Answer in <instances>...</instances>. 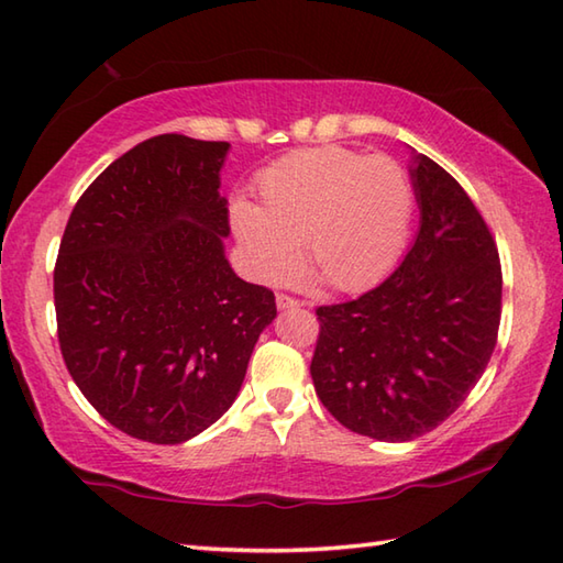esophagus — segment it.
<instances>
[{"instance_id":"obj_1","label":"esophagus","mask_w":563,"mask_h":563,"mask_svg":"<svg viewBox=\"0 0 563 563\" xmlns=\"http://www.w3.org/2000/svg\"><path fill=\"white\" fill-rule=\"evenodd\" d=\"M275 305H278V309H292V307H300L302 302L295 300V297H290V295L278 292L275 295Z\"/></svg>"}]
</instances>
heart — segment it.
Listing matches in <instances>:
<instances>
[{"label":"heart","mask_w":563,"mask_h":563,"mask_svg":"<svg viewBox=\"0 0 563 563\" xmlns=\"http://www.w3.org/2000/svg\"><path fill=\"white\" fill-rule=\"evenodd\" d=\"M261 206L236 198L230 222L249 273L283 283L305 254L341 292L385 278L409 236L413 190L409 174L385 154L309 147L258 176Z\"/></svg>","instance_id":"obj_1"}]
</instances>
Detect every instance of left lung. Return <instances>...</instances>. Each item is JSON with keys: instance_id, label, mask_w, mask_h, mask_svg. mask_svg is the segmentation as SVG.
Masks as SVG:
<instances>
[{"instance_id": "8db88e82", "label": "left lung", "mask_w": 563, "mask_h": 563, "mask_svg": "<svg viewBox=\"0 0 563 563\" xmlns=\"http://www.w3.org/2000/svg\"><path fill=\"white\" fill-rule=\"evenodd\" d=\"M421 227L401 266L351 302L317 309L309 373L353 433L406 442L460 409L492 361L500 324L498 249L440 164L411 166Z\"/></svg>"}]
</instances>
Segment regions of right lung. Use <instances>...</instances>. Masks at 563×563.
Here are the masks:
<instances>
[{"label":"right lung","mask_w":563,"mask_h":563,"mask_svg":"<svg viewBox=\"0 0 563 563\" xmlns=\"http://www.w3.org/2000/svg\"><path fill=\"white\" fill-rule=\"evenodd\" d=\"M230 142L157 135L103 169L55 263L57 339L106 421L178 445L230 409L275 297L224 258Z\"/></svg>","instance_id":"1"}]
</instances>
